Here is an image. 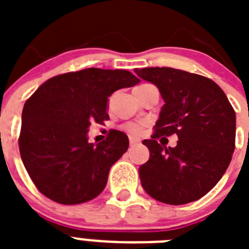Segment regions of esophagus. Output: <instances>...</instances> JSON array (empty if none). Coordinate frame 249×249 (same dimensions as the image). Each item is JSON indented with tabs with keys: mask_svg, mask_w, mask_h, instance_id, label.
Segmentation results:
<instances>
[{
	"mask_svg": "<svg viewBox=\"0 0 249 249\" xmlns=\"http://www.w3.org/2000/svg\"><path fill=\"white\" fill-rule=\"evenodd\" d=\"M141 141L138 140V138H135V137H129V146L131 147H135L137 146L138 143H140Z\"/></svg>",
	"mask_w": 249,
	"mask_h": 249,
	"instance_id": "1",
	"label": "esophagus"
}]
</instances>
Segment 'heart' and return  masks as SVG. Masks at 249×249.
I'll return each instance as SVG.
<instances>
[{
	"label": "heart",
	"mask_w": 249,
	"mask_h": 249,
	"mask_svg": "<svg viewBox=\"0 0 249 249\" xmlns=\"http://www.w3.org/2000/svg\"><path fill=\"white\" fill-rule=\"evenodd\" d=\"M124 128L131 133V135L140 136L142 135V132L144 129V123H127Z\"/></svg>",
	"instance_id": "1"
}]
</instances>
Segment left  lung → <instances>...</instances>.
Returning a JSON list of instances; mask_svg holds the SVG:
<instances>
[{
  "mask_svg": "<svg viewBox=\"0 0 249 249\" xmlns=\"http://www.w3.org/2000/svg\"><path fill=\"white\" fill-rule=\"evenodd\" d=\"M135 72L157 86L164 101L148 147L149 160L140 167L143 190L162 203L186 204L210 192L224 175L236 142V112L212 80L171 67ZM178 136L166 147L160 135Z\"/></svg>",
  "mask_w": 249,
  "mask_h": 249,
  "instance_id": "1",
  "label": "left lung"
}]
</instances>
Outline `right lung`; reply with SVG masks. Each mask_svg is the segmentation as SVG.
I'll return each instance as SVG.
<instances>
[{"mask_svg": "<svg viewBox=\"0 0 249 249\" xmlns=\"http://www.w3.org/2000/svg\"><path fill=\"white\" fill-rule=\"evenodd\" d=\"M138 82L126 70L86 68L52 77L26 101L19 153L39 192L57 203L78 204L105 190L109 169L128 149V137L111 129L94 144L87 132L91 122L108 120L114 91Z\"/></svg>", "mask_w": 249, "mask_h": 249, "instance_id": "1", "label": "right lung"}]
</instances>
